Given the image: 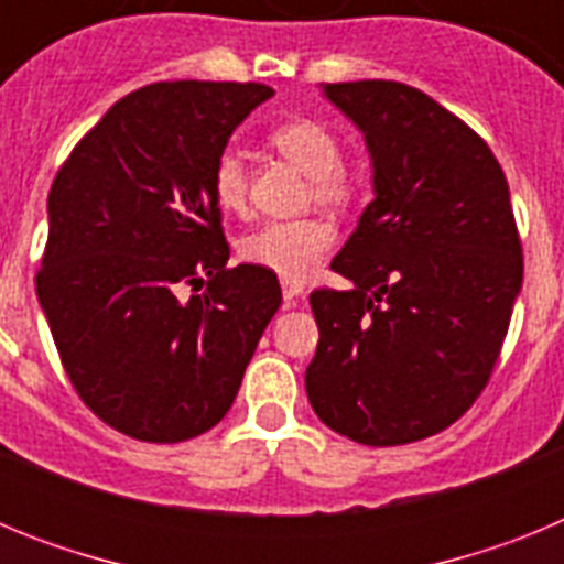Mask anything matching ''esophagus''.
Returning <instances> with one entry per match:
<instances>
[{
	"label": "esophagus",
	"instance_id": "1",
	"mask_svg": "<svg viewBox=\"0 0 564 564\" xmlns=\"http://www.w3.org/2000/svg\"><path fill=\"white\" fill-rule=\"evenodd\" d=\"M302 291H305V285H302L299 279H282V296H285L288 305H291L296 296H302Z\"/></svg>",
	"mask_w": 564,
	"mask_h": 564
}]
</instances>
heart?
<instances>
[{"instance_id":"obj_1","label":"heart","mask_w":564,"mask_h":564,"mask_svg":"<svg viewBox=\"0 0 564 564\" xmlns=\"http://www.w3.org/2000/svg\"><path fill=\"white\" fill-rule=\"evenodd\" d=\"M271 147L302 174H307V203L325 208H350L358 197V181L341 166V143L327 123L316 118H293L268 134ZM212 197L226 214H242L248 206V169L234 149H223L212 166ZM336 242V228L325 217L268 223L237 242L246 265L262 268L282 279H305Z\"/></svg>"}]
</instances>
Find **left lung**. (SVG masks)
I'll return each mask as SVG.
<instances>
[{
	"label": "left lung",
	"mask_w": 564,
	"mask_h": 564,
	"mask_svg": "<svg viewBox=\"0 0 564 564\" xmlns=\"http://www.w3.org/2000/svg\"><path fill=\"white\" fill-rule=\"evenodd\" d=\"M364 132L376 200L333 259L352 291L316 288L311 406L338 435H437L486 390L522 288L506 174L480 134L401 82L327 84Z\"/></svg>",
	"instance_id": "8db88e82"
}]
</instances>
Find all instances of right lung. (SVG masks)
Returning a JSON list of instances; mask_svg holds the SVG:
<instances>
[{"label":"right lung","instance_id":"right-lung-1","mask_svg":"<svg viewBox=\"0 0 564 564\" xmlns=\"http://www.w3.org/2000/svg\"><path fill=\"white\" fill-rule=\"evenodd\" d=\"M271 96L257 82L147 84L50 186L39 302L78 398L134 441L181 443L220 423L282 305L276 273L228 268L212 197L214 158Z\"/></svg>","mask_w":564,"mask_h":564}]
</instances>
